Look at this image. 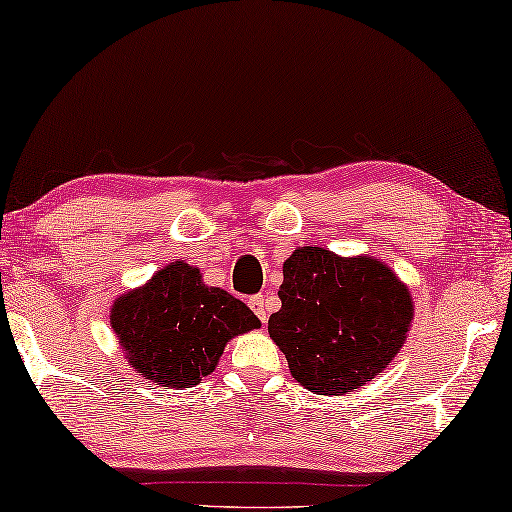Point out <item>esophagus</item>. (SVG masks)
<instances>
[{
    "mask_svg": "<svg viewBox=\"0 0 512 512\" xmlns=\"http://www.w3.org/2000/svg\"><path fill=\"white\" fill-rule=\"evenodd\" d=\"M248 305H250V310L257 314V319L262 321V323H266V319H269V312H271L269 298H266V296H253V298L248 300Z\"/></svg>",
    "mask_w": 512,
    "mask_h": 512,
    "instance_id": "obj_1",
    "label": "esophagus"
}]
</instances>
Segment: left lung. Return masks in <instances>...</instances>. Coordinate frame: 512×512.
Returning a JSON list of instances; mask_svg holds the SVG:
<instances>
[{
	"label": "left lung",
	"instance_id": "1",
	"mask_svg": "<svg viewBox=\"0 0 512 512\" xmlns=\"http://www.w3.org/2000/svg\"><path fill=\"white\" fill-rule=\"evenodd\" d=\"M282 275V307L271 314L269 335L305 389L326 396L355 392L401 351L415 307L387 264L303 246Z\"/></svg>",
	"mask_w": 512,
	"mask_h": 512
}]
</instances>
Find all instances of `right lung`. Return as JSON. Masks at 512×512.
<instances>
[{
    "label": "right lung",
    "instance_id": "add662e5",
    "mask_svg": "<svg viewBox=\"0 0 512 512\" xmlns=\"http://www.w3.org/2000/svg\"><path fill=\"white\" fill-rule=\"evenodd\" d=\"M259 326L246 303L207 287L200 269L186 262H170L111 305V328L125 360L166 389L198 385L232 337Z\"/></svg>",
    "mask_w": 512,
    "mask_h": 512
}]
</instances>
